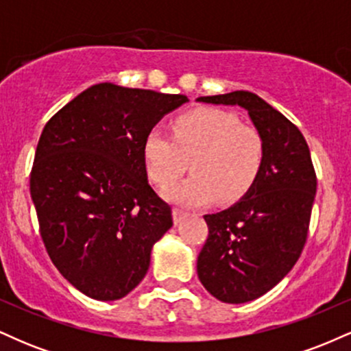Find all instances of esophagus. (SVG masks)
Wrapping results in <instances>:
<instances>
[{
	"label": "esophagus",
	"instance_id": "1",
	"mask_svg": "<svg viewBox=\"0 0 351 351\" xmlns=\"http://www.w3.org/2000/svg\"><path fill=\"white\" fill-rule=\"evenodd\" d=\"M189 213L184 211V209H180V208H175L173 209V221H175L176 224L181 223V221L184 219V217H188Z\"/></svg>",
	"mask_w": 351,
	"mask_h": 351
}]
</instances>
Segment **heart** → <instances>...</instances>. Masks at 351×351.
Wrapping results in <instances>:
<instances>
[{
    "mask_svg": "<svg viewBox=\"0 0 351 351\" xmlns=\"http://www.w3.org/2000/svg\"><path fill=\"white\" fill-rule=\"evenodd\" d=\"M265 145L251 125L221 108H196L173 123V136L152 128L143 142L147 173L160 188L171 186L186 171L193 175L167 191V198L184 206L217 199H239L263 170Z\"/></svg>",
    "mask_w": 351,
    "mask_h": 351,
    "instance_id": "heart-1",
    "label": "heart"
}]
</instances>
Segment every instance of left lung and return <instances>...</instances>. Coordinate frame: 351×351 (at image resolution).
Wrapping results in <instances>:
<instances>
[{"label": "left lung", "instance_id": "left-lung-1", "mask_svg": "<svg viewBox=\"0 0 351 351\" xmlns=\"http://www.w3.org/2000/svg\"><path fill=\"white\" fill-rule=\"evenodd\" d=\"M198 102L245 108L264 138L263 170L243 199L204 216L209 234L196 265L213 297L244 304L271 291L299 261L315 199V170L299 128L259 95L234 90Z\"/></svg>", "mask_w": 351, "mask_h": 351}]
</instances>
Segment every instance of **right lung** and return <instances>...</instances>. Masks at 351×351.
I'll list each match as a JSON object with an SVG mask.
<instances>
[{
    "label": "right lung",
    "mask_w": 351,
    "mask_h": 351,
    "mask_svg": "<svg viewBox=\"0 0 351 351\" xmlns=\"http://www.w3.org/2000/svg\"><path fill=\"white\" fill-rule=\"evenodd\" d=\"M184 102L186 95L95 84L44 127L29 180L39 231L52 264L90 299L134 291L153 244L173 226L171 206L148 184L143 142Z\"/></svg>",
    "instance_id": "obj_1"
}]
</instances>
